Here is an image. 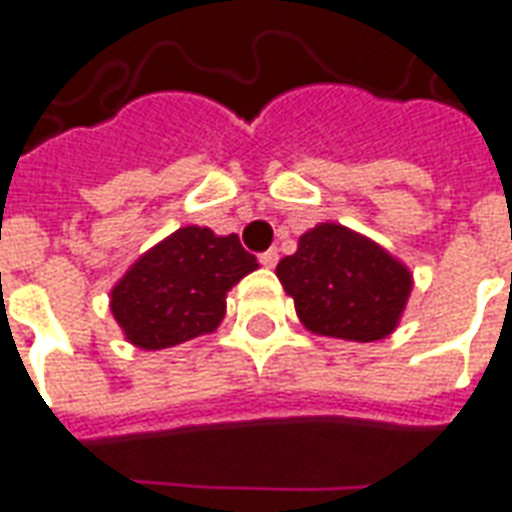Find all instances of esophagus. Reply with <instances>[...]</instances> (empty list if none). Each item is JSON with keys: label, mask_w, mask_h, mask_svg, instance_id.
Here are the masks:
<instances>
[{"label": "esophagus", "mask_w": 512, "mask_h": 512, "mask_svg": "<svg viewBox=\"0 0 512 512\" xmlns=\"http://www.w3.org/2000/svg\"><path fill=\"white\" fill-rule=\"evenodd\" d=\"M259 262H262L267 270H270V267H275V264H278V250H275V248L264 250L262 256H259Z\"/></svg>", "instance_id": "1"}]
</instances>
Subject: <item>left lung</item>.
<instances>
[{"label":"left lung","instance_id":"8db88e82","mask_svg":"<svg viewBox=\"0 0 512 512\" xmlns=\"http://www.w3.org/2000/svg\"><path fill=\"white\" fill-rule=\"evenodd\" d=\"M275 275L306 331L347 342H380L397 331L413 289L400 259L342 223L308 228Z\"/></svg>","mask_w":512,"mask_h":512}]
</instances>
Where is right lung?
<instances>
[{
  "mask_svg": "<svg viewBox=\"0 0 512 512\" xmlns=\"http://www.w3.org/2000/svg\"><path fill=\"white\" fill-rule=\"evenodd\" d=\"M259 267L237 234L217 237L206 226H184L148 248L110 292V311L126 342L165 350L217 331L226 295Z\"/></svg>",
  "mask_w": 512,
  "mask_h": 512,
  "instance_id": "1",
  "label": "right lung"
}]
</instances>
